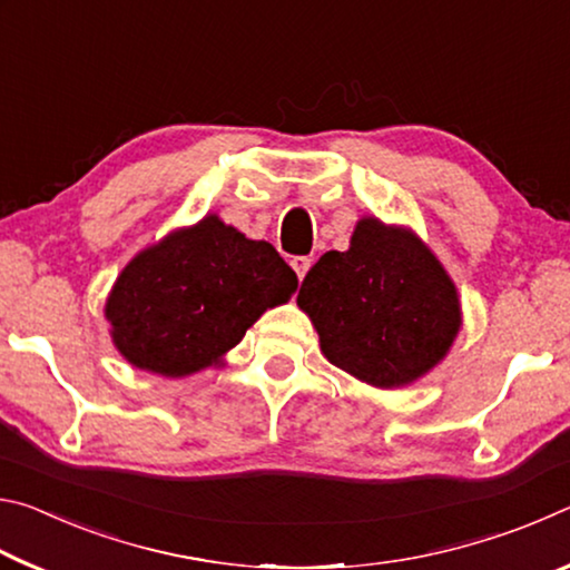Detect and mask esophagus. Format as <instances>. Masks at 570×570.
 I'll use <instances>...</instances> for the list:
<instances>
[{
	"mask_svg": "<svg viewBox=\"0 0 570 570\" xmlns=\"http://www.w3.org/2000/svg\"><path fill=\"white\" fill-rule=\"evenodd\" d=\"M292 268L296 272L298 282H302L308 268H312V258H308V256H294V258H292Z\"/></svg>",
	"mask_w": 570,
	"mask_h": 570,
	"instance_id": "34e87169",
	"label": "esophagus"
}]
</instances>
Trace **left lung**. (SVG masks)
Wrapping results in <instances>:
<instances>
[{
	"instance_id": "obj_1",
	"label": "left lung",
	"mask_w": 570,
	"mask_h": 570,
	"mask_svg": "<svg viewBox=\"0 0 570 570\" xmlns=\"http://www.w3.org/2000/svg\"><path fill=\"white\" fill-rule=\"evenodd\" d=\"M334 366L374 387H400L432 370L460 330L445 268L407 230L356 224L350 250H330L296 296Z\"/></svg>"
}]
</instances>
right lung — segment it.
<instances>
[{"label": "right lung", "instance_id": "obj_1", "mask_svg": "<svg viewBox=\"0 0 570 570\" xmlns=\"http://www.w3.org/2000/svg\"><path fill=\"white\" fill-rule=\"evenodd\" d=\"M296 274L266 240L208 216L125 266L105 314L120 354L140 370L186 377L236 346Z\"/></svg>", "mask_w": 570, "mask_h": 570}]
</instances>
